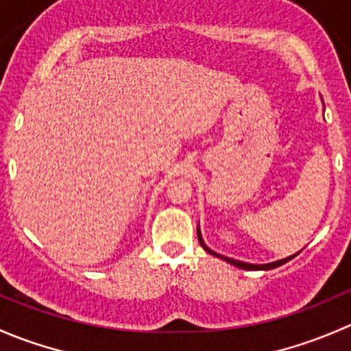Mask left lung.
<instances>
[{
    "label": "left lung",
    "mask_w": 351,
    "mask_h": 351,
    "mask_svg": "<svg viewBox=\"0 0 351 351\" xmlns=\"http://www.w3.org/2000/svg\"><path fill=\"white\" fill-rule=\"evenodd\" d=\"M197 236H198V241H200V246H204V250L207 251V253H210L212 256H217V258H221V260L228 261V263L234 265V267H238V268H243V270H271V268H277V267H280V265H284V263H287V261H289V260H292L293 256H297V253H295V254H290V256L284 258V260H277V261H271V263H263V265L246 263V261L232 260V258H228V256H224V254H219V253H215V251H212L210 247H208L207 244L204 243V238H202L200 228H197ZM299 253H300V251H299Z\"/></svg>",
    "instance_id": "left-lung-1"
}]
</instances>
